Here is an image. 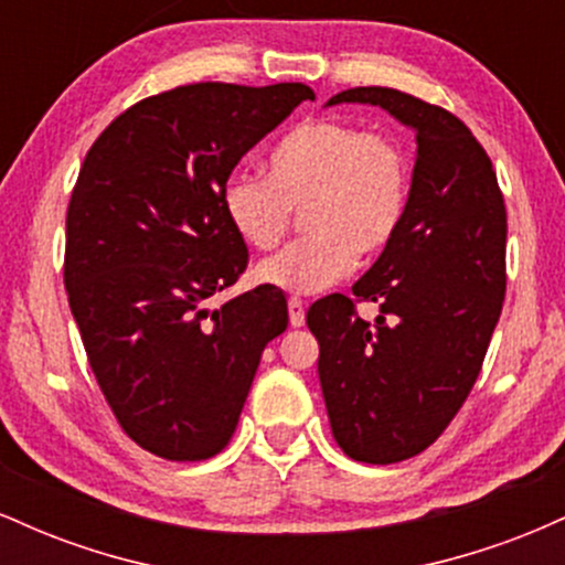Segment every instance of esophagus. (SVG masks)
Returning a JSON list of instances; mask_svg holds the SVG:
<instances>
[{
    "label": "esophagus",
    "mask_w": 565,
    "mask_h": 565,
    "mask_svg": "<svg viewBox=\"0 0 565 565\" xmlns=\"http://www.w3.org/2000/svg\"><path fill=\"white\" fill-rule=\"evenodd\" d=\"M289 323L291 327H302L305 323V305L297 297H289Z\"/></svg>",
    "instance_id": "34e87169"
}]
</instances>
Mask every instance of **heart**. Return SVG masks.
I'll return each mask as SVG.
<instances>
[{
	"label": "heart",
	"mask_w": 565,
	"mask_h": 565,
	"mask_svg": "<svg viewBox=\"0 0 565 565\" xmlns=\"http://www.w3.org/2000/svg\"><path fill=\"white\" fill-rule=\"evenodd\" d=\"M408 204V161L382 129L345 119H310L276 142L268 178L233 174L223 212L233 233L257 252L284 242L305 210L300 238L255 270L257 281L287 295L334 287L361 257H377L398 236Z\"/></svg>",
	"instance_id": "obj_1"
}]
</instances>
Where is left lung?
<instances>
[{
    "label": "left lung",
    "mask_w": 565,
    "mask_h": 565,
    "mask_svg": "<svg viewBox=\"0 0 565 565\" xmlns=\"http://www.w3.org/2000/svg\"><path fill=\"white\" fill-rule=\"evenodd\" d=\"M414 129L404 225L353 295L310 305L332 436L355 462L393 465L436 444L481 374L502 313L508 210L489 153L462 119L391 87H353ZM359 301H377L366 324Z\"/></svg>",
    "instance_id": "8db88e82"
}]
</instances>
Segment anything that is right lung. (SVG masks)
Segmentation results:
<instances>
[{
  "instance_id": "add662e5",
  "label": "right lung",
  "mask_w": 565,
  "mask_h": 565,
  "mask_svg": "<svg viewBox=\"0 0 565 565\" xmlns=\"http://www.w3.org/2000/svg\"><path fill=\"white\" fill-rule=\"evenodd\" d=\"M313 89L199 82L142 97L100 132L66 212L63 281L116 423L140 449L201 462L228 446L287 297L210 310L249 252L223 212L233 167Z\"/></svg>"
}]
</instances>
